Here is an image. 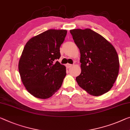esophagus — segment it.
<instances>
[{"label":"esophagus","instance_id":"1","mask_svg":"<svg viewBox=\"0 0 130 130\" xmlns=\"http://www.w3.org/2000/svg\"><path fill=\"white\" fill-rule=\"evenodd\" d=\"M66 66V67L67 68V69H70V68H71L72 66H73V65L70 64H67Z\"/></svg>","mask_w":130,"mask_h":130}]
</instances>
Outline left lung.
I'll return each instance as SVG.
<instances>
[{"mask_svg":"<svg viewBox=\"0 0 130 130\" xmlns=\"http://www.w3.org/2000/svg\"><path fill=\"white\" fill-rule=\"evenodd\" d=\"M80 51L81 73L78 84L90 95H102L110 89L118 76L119 60L115 47L89 28L70 31Z\"/></svg>","mask_w":130,"mask_h":130,"instance_id":"left-lung-1","label":"left lung"}]
</instances>
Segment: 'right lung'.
Masks as SVG:
<instances>
[{
  "label": "right lung",
  "mask_w": 130,
  "mask_h": 130,
  "mask_svg": "<svg viewBox=\"0 0 130 130\" xmlns=\"http://www.w3.org/2000/svg\"><path fill=\"white\" fill-rule=\"evenodd\" d=\"M67 31L49 29L32 38L24 47L19 63L21 81L34 96L47 99L59 90L66 70L57 59Z\"/></svg>",
  "instance_id": "right-lung-1"
}]
</instances>
